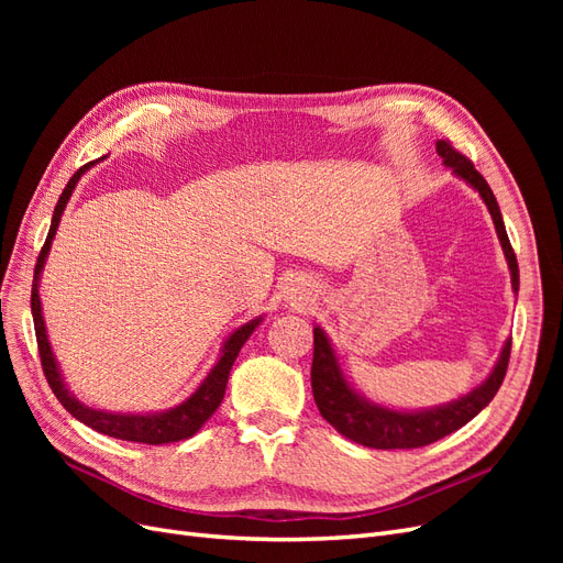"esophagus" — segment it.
<instances>
[{
	"label": "esophagus",
	"mask_w": 563,
	"mask_h": 563,
	"mask_svg": "<svg viewBox=\"0 0 563 563\" xmlns=\"http://www.w3.org/2000/svg\"><path fill=\"white\" fill-rule=\"evenodd\" d=\"M284 300L300 310V308H305V305L312 300V291H310L308 284H305V282L291 279V282L286 284V288H284Z\"/></svg>",
	"instance_id": "34e87169"
}]
</instances>
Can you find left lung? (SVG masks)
<instances>
[{
  "mask_svg": "<svg viewBox=\"0 0 563 563\" xmlns=\"http://www.w3.org/2000/svg\"><path fill=\"white\" fill-rule=\"evenodd\" d=\"M437 155L444 162L451 174L460 180H465L474 192H479L486 209L496 225V234L500 240L505 261L509 267V279H512V291L519 294V265L517 255L509 244V236L503 223V213L496 201V195L490 192L484 176L476 172L474 164L460 155L446 141H437ZM509 350L512 340H505V345L493 364L488 376L470 389L467 395L453 401L428 406V408H395L368 399L362 395L343 371V364L338 360V352L331 343L329 333L319 323H314V360H312V395L317 401L319 413L329 424L343 434L345 439L362 444L368 449H420L428 446L437 439L455 432L467 424L474 416H479L484 408L496 397V391L503 385L507 373Z\"/></svg>",
  "mask_w": 563,
  "mask_h": 563,
  "instance_id": "8db88e82",
  "label": "left lung"
}]
</instances>
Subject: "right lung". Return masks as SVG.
<instances>
[{
    "label": "right lung",
    "mask_w": 563,
    "mask_h": 563,
    "mask_svg": "<svg viewBox=\"0 0 563 563\" xmlns=\"http://www.w3.org/2000/svg\"><path fill=\"white\" fill-rule=\"evenodd\" d=\"M98 162H103V159H96V162H89L87 166H81L79 172L70 180H67L65 190L54 209V218H51V228L46 234L44 249H42L37 265H35V279H32L30 305H32V319H35V333H37L44 376L48 380V387L54 389L56 399L65 406V411L100 434H108V437L122 439V441H139V444H152V446L172 444V441H180V439H190L203 428V422H207L216 413V408L220 406V401H223L228 378H230V371H232L236 354H240V350L244 347L251 333L261 327V321L265 317L261 314L255 319H249L246 323H242L240 329H234L223 340L216 364L211 366L207 376H203V380L195 387L192 395L172 408H164V411H147V413H122V411H106V408H96V406L79 401L75 397V391H70V387H67L60 364L56 360L54 350H51L46 323H44V314H42L44 308H42V298H40V284H42V272H44V265L48 258L51 244H54V240H56V230L60 225V218H63L67 201H70L81 176L87 174L89 168L96 166Z\"/></svg>",
    "instance_id": "1"
}]
</instances>
